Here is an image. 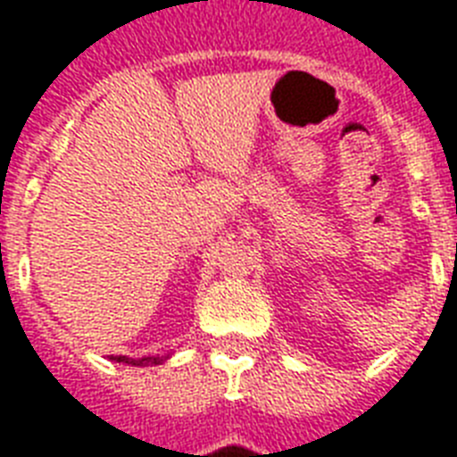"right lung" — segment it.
<instances>
[{
  "label": "right lung",
  "instance_id": "right-lung-1",
  "mask_svg": "<svg viewBox=\"0 0 457 457\" xmlns=\"http://www.w3.org/2000/svg\"><path fill=\"white\" fill-rule=\"evenodd\" d=\"M117 361H124V364H136V367H141V364H160L162 357H145V360H129V357H117Z\"/></svg>",
  "mask_w": 457,
  "mask_h": 457
}]
</instances>
